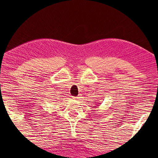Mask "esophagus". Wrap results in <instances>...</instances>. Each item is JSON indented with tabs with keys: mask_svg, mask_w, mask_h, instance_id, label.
<instances>
[{
	"mask_svg": "<svg viewBox=\"0 0 158 158\" xmlns=\"http://www.w3.org/2000/svg\"><path fill=\"white\" fill-rule=\"evenodd\" d=\"M73 98H74V99L79 100V99L80 98V96H74V97H73Z\"/></svg>",
	"mask_w": 158,
	"mask_h": 158,
	"instance_id": "34e87169",
	"label": "esophagus"
}]
</instances>
